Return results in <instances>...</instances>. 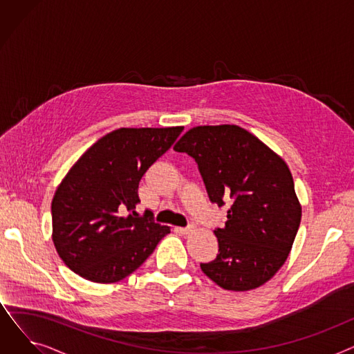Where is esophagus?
I'll return each mask as SVG.
<instances>
[{
	"label": "esophagus",
	"mask_w": 354,
	"mask_h": 354,
	"mask_svg": "<svg viewBox=\"0 0 354 354\" xmlns=\"http://www.w3.org/2000/svg\"><path fill=\"white\" fill-rule=\"evenodd\" d=\"M179 231L183 234V235H189L192 232H195V227H187V228H179Z\"/></svg>",
	"instance_id": "34e87169"
}]
</instances>
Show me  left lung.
I'll list each match as a JSON object with an SVG mask.
<instances>
[{"label":"left lung","mask_w":354,"mask_h":354,"mask_svg":"<svg viewBox=\"0 0 354 354\" xmlns=\"http://www.w3.org/2000/svg\"><path fill=\"white\" fill-rule=\"evenodd\" d=\"M174 149L196 160L218 207L232 199L225 227L214 231L218 255L201 264L203 274L230 291H250L270 281L287 261L301 221L288 165L236 124L192 127Z\"/></svg>","instance_id":"1"}]
</instances>
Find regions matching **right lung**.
<instances>
[{
  "instance_id": "obj_1",
  "label": "right lung",
  "mask_w": 354,
  "mask_h": 354,
  "mask_svg": "<svg viewBox=\"0 0 354 354\" xmlns=\"http://www.w3.org/2000/svg\"><path fill=\"white\" fill-rule=\"evenodd\" d=\"M182 130L183 126L116 129L70 167L53 196L51 238L71 271L93 283H118L171 232L135 209L142 176Z\"/></svg>"
}]
</instances>
